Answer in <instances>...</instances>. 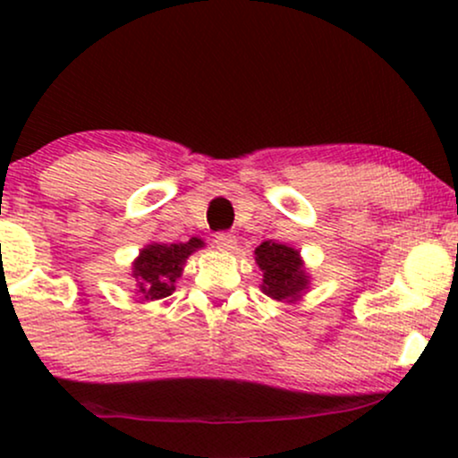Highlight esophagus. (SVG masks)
Instances as JSON below:
<instances>
[{
	"mask_svg": "<svg viewBox=\"0 0 458 458\" xmlns=\"http://www.w3.org/2000/svg\"><path fill=\"white\" fill-rule=\"evenodd\" d=\"M215 245H217V250H233V247L236 245V236L230 234V233H217L215 234Z\"/></svg>",
	"mask_w": 458,
	"mask_h": 458,
	"instance_id": "obj_1",
	"label": "esophagus"
}]
</instances>
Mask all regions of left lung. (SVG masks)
<instances>
[{"label": "left lung", "mask_w": 458, "mask_h": 458, "mask_svg": "<svg viewBox=\"0 0 458 458\" xmlns=\"http://www.w3.org/2000/svg\"><path fill=\"white\" fill-rule=\"evenodd\" d=\"M262 271V293L276 301H295L306 291L310 277L295 247L265 241L254 251Z\"/></svg>", "instance_id": "8db88e82"}]
</instances>
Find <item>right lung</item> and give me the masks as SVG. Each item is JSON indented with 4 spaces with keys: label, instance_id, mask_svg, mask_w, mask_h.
<instances>
[{
    "label": "right lung",
    "instance_id": "obj_1",
    "mask_svg": "<svg viewBox=\"0 0 458 458\" xmlns=\"http://www.w3.org/2000/svg\"><path fill=\"white\" fill-rule=\"evenodd\" d=\"M204 247V241L191 236L187 243H150L140 251L133 262V277L141 301H157L174 293V284L182 273V265L193 251Z\"/></svg>",
    "mask_w": 458,
    "mask_h": 458
}]
</instances>
